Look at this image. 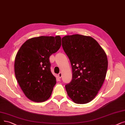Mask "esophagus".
Masks as SVG:
<instances>
[{"mask_svg": "<svg viewBox=\"0 0 125 125\" xmlns=\"http://www.w3.org/2000/svg\"><path fill=\"white\" fill-rule=\"evenodd\" d=\"M62 75V73L61 72L60 73L58 74V77H59V78H61Z\"/></svg>", "mask_w": 125, "mask_h": 125, "instance_id": "esophagus-1", "label": "esophagus"}]
</instances>
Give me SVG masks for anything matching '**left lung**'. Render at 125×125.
Wrapping results in <instances>:
<instances>
[{"instance_id":"8db88e82","label":"left lung","mask_w":125,"mask_h":125,"mask_svg":"<svg viewBox=\"0 0 125 125\" xmlns=\"http://www.w3.org/2000/svg\"><path fill=\"white\" fill-rule=\"evenodd\" d=\"M62 43L73 70L72 80L65 85L67 94L76 104H86L94 99L105 81L106 53L90 36L67 35L62 38Z\"/></svg>"}]
</instances>
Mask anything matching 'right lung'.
<instances>
[{"label":"right lung","mask_w":125,"mask_h":125,"mask_svg":"<svg viewBox=\"0 0 125 125\" xmlns=\"http://www.w3.org/2000/svg\"><path fill=\"white\" fill-rule=\"evenodd\" d=\"M61 45L60 36L31 38L22 45L16 56V79L25 95L35 102L50 98L56 78L51 71L50 57Z\"/></svg>","instance_id":"add662e5"}]
</instances>
